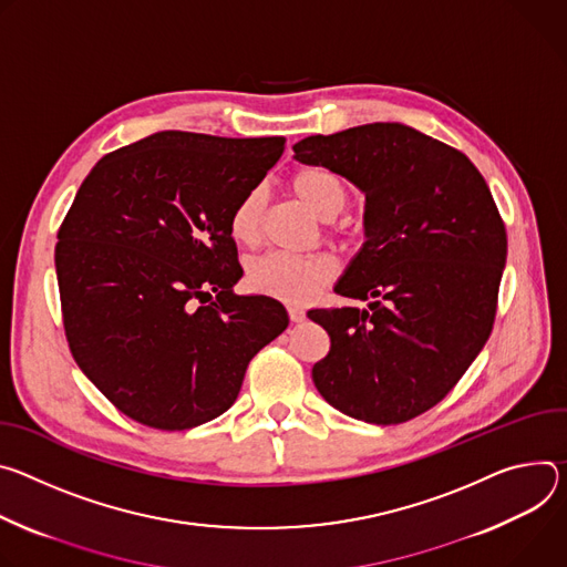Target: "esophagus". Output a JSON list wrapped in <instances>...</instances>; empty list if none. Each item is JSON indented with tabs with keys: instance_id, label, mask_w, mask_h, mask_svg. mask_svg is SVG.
Wrapping results in <instances>:
<instances>
[{
	"instance_id": "34e87169",
	"label": "esophagus",
	"mask_w": 567,
	"mask_h": 567,
	"mask_svg": "<svg viewBox=\"0 0 567 567\" xmlns=\"http://www.w3.org/2000/svg\"><path fill=\"white\" fill-rule=\"evenodd\" d=\"M288 316H290V322H301L306 318V312L299 306H288Z\"/></svg>"
}]
</instances>
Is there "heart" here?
Returning <instances> with one entry per match:
<instances>
[{"instance_id":"1","label":"heart","mask_w":567,"mask_h":567,"mask_svg":"<svg viewBox=\"0 0 567 567\" xmlns=\"http://www.w3.org/2000/svg\"><path fill=\"white\" fill-rule=\"evenodd\" d=\"M292 194L322 220L336 218L349 203V192L342 177L327 168H301L290 179ZM264 220L261 188L247 192L229 216V231L234 240L251 245L259 240ZM333 275V268L322 257H292L270 251L255 259L247 268V284L251 290L270 295L284 301H308Z\"/></svg>"}]
</instances>
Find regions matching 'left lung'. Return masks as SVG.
Wrapping results in <instances>:
<instances>
[{
    "label": "left lung",
    "instance_id": "obj_1",
    "mask_svg": "<svg viewBox=\"0 0 567 567\" xmlns=\"http://www.w3.org/2000/svg\"><path fill=\"white\" fill-rule=\"evenodd\" d=\"M364 194V243L308 310L331 338L312 383L347 416L392 425L442 401L491 336L507 231L473 162L405 123H364L292 146Z\"/></svg>",
    "mask_w": 567,
    "mask_h": 567
}]
</instances>
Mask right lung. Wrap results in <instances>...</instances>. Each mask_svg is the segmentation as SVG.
<instances>
[{
  "label": "right lung",
  "mask_w": 567,
  "mask_h": 567,
  "mask_svg": "<svg viewBox=\"0 0 567 567\" xmlns=\"http://www.w3.org/2000/svg\"><path fill=\"white\" fill-rule=\"evenodd\" d=\"M284 137L162 131L90 171L58 231L55 275L72 355L125 416L188 430L227 412L243 375L288 327L243 277L229 216Z\"/></svg>",
  "instance_id": "add662e5"
}]
</instances>
